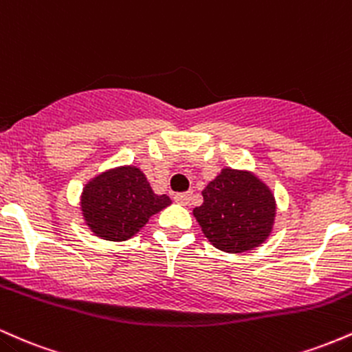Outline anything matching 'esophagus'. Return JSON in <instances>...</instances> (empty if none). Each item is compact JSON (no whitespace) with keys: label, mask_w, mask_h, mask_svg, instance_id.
Returning a JSON list of instances; mask_svg holds the SVG:
<instances>
[{"label":"esophagus","mask_w":352,"mask_h":352,"mask_svg":"<svg viewBox=\"0 0 352 352\" xmlns=\"http://www.w3.org/2000/svg\"><path fill=\"white\" fill-rule=\"evenodd\" d=\"M175 201L179 204H188L191 201V192H176Z\"/></svg>","instance_id":"obj_1"}]
</instances>
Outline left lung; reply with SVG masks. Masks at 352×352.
I'll use <instances>...</instances> for the list:
<instances>
[{"label": "left lung", "instance_id": "obj_1", "mask_svg": "<svg viewBox=\"0 0 352 352\" xmlns=\"http://www.w3.org/2000/svg\"><path fill=\"white\" fill-rule=\"evenodd\" d=\"M195 218L204 236L221 251L244 252L259 246L271 232L274 196L254 175L223 169L203 191Z\"/></svg>", "mask_w": 352, "mask_h": 352}]
</instances>
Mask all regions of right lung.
Wrapping results in <instances>:
<instances>
[{
  "instance_id": "obj_1",
  "label": "right lung",
  "mask_w": 352,
  "mask_h": 352,
  "mask_svg": "<svg viewBox=\"0 0 352 352\" xmlns=\"http://www.w3.org/2000/svg\"><path fill=\"white\" fill-rule=\"evenodd\" d=\"M171 204L168 196L153 192L138 168H118L102 173L86 184L81 209L88 226L108 241H126L136 234L148 219Z\"/></svg>"
}]
</instances>
